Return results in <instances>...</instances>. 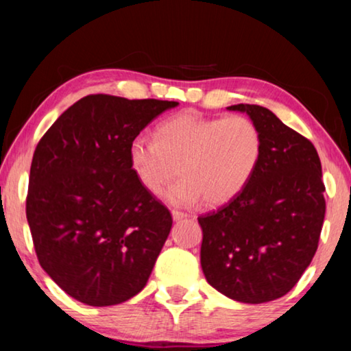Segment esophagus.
Returning a JSON list of instances; mask_svg holds the SVG:
<instances>
[{
  "label": "esophagus",
  "mask_w": 351,
  "mask_h": 351,
  "mask_svg": "<svg viewBox=\"0 0 351 351\" xmlns=\"http://www.w3.org/2000/svg\"><path fill=\"white\" fill-rule=\"evenodd\" d=\"M189 217V214H185V213H180V210H172V219L176 220H182V219H186Z\"/></svg>",
  "instance_id": "obj_1"
}]
</instances>
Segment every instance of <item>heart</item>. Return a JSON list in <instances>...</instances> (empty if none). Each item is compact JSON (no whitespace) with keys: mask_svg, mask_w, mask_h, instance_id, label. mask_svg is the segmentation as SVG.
Segmentation results:
<instances>
[{"mask_svg":"<svg viewBox=\"0 0 351 351\" xmlns=\"http://www.w3.org/2000/svg\"><path fill=\"white\" fill-rule=\"evenodd\" d=\"M262 132L251 118L204 117L185 110L156 128V141L137 136L129 143V165L150 195L165 193L172 206L190 208L201 199L222 206L249 185L262 158Z\"/></svg>","mask_w":351,"mask_h":351,"instance_id":"1","label":"heart"}]
</instances>
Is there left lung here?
<instances>
[{"label": "left lung", "mask_w": 351, "mask_h": 351, "mask_svg": "<svg viewBox=\"0 0 351 351\" xmlns=\"http://www.w3.org/2000/svg\"><path fill=\"white\" fill-rule=\"evenodd\" d=\"M246 113L262 132L263 150L249 185L222 208L198 217L201 268L223 295L263 304L286 295L310 265L324 222V184L318 152L261 105Z\"/></svg>", "instance_id": "8db88e82"}]
</instances>
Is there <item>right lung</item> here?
I'll list each match as a JSON object with an SVG mask.
<instances>
[{"mask_svg": "<svg viewBox=\"0 0 351 351\" xmlns=\"http://www.w3.org/2000/svg\"><path fill=\"white\" fill-rule=\"evenodd\" d=\"M177 105L86 95L38 142L27 195L33 246L43 270L78 302L117 305L145 287L172 217L138 184L128 150Z\"/></svg>", "mask_w": 351, "mask_h": 351, "instance_id": "1", "label": "right lung"}]
</instances>
